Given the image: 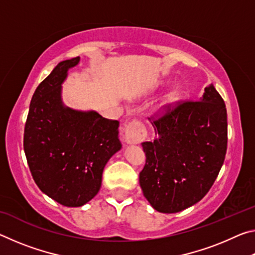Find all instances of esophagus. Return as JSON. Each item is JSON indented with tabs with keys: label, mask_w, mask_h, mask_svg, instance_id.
I'll return each instance as SVG.
<instances>
[{
	"label": "esophagus",
	"mask_w": 255,
	"mask_h": 255,
	"mask_svg": "<svg viewBox=\"0 0 255 255\" xmlns=\"http://www.w3.org/2000/svg\"><path fill=\"white\" fill-rule=\"evenodd\" d=\"M147 137V130L144 124L140 120L133 119L128 125H126L125 129V141L127 144H140Z\"/></svg>",
	"instance_id": "esophagus-1"
}]
</instances>
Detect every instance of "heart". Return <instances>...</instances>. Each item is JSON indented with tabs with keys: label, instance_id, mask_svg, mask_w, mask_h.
I'll return each instance as SVG.
<instances>
[{
	"label": "heart",
	"instance_id": "b5f03b06",
	"mask_svg": "<svg viewBox=\"0 0 255 255\" xmlns=\"http://www.w3.org/2000/svg\"><path fill=\"white\" fill-rule=\"evenodd\" d=\"M178 99H179V93L176 91H172V92L167 94L165 99H164L163 105H165V106L172 105V103H174L176 100H178Z\"/></svg>",
	"mask_w": 255,
	"mask_h": 255
}]
</instances>
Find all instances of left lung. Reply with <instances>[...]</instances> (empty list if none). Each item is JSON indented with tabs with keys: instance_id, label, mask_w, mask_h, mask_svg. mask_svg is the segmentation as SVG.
I'll list each match as a JSON object with an SVG mask.
<instances>
[{
	"instance_id": "8db88e82",
	"label": "left lung",
	"mask_w": 255,
	"mask_h": 255,
	"mask_svg": "<svg viewBox=\"0 0 255 255\" xmlns=\"http://www.w3.org/2000/svg\"><path fill=\"white\" fill-rule=\"evenodd\" d=\"M153 141L141 146L146 155L139 184L155 210L179 213L209 191L227 149L226 106L213 84L197 101L178 102L152 119Z\"/></svg>"
}]
</instances>
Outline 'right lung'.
<instances>
[{
    "label": "right lung",
    "mask_w": 255,
    "mask_h": 255,
    "mask_svg": "<svg viewBox=\"0 0 255 255\" xmlns=\"http://www.w3.org/2000/svg\"><path fill=\"white\" fill-rule=\"evenodd\" d=\"M80 57L58 63L38 85L25 122L23 148L30 172L45 195L66 207H81L96 197L102 172L122 148L119 122L96 111L64 106L62 84Z\"/></svg>",
    "instance_id": "right-lung-1"
}]
</instances>
